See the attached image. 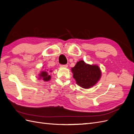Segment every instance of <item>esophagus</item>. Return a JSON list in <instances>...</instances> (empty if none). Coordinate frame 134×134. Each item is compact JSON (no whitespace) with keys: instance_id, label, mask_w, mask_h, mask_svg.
Here are the masks:
<instances>
[{"instance_id":"esophagus-1","label":"esophagus","mask_w":134,"mask_h":134,"mask_svg":"<svg viewBox=\"0 0 134 134\" xmlns=\"http://www.w3.org/2000/svg\"><path fill=\"white\" fill-rule=\"evenodd\" d=\"M60 66L62 67H66H66H68V65H67V64H63V65L60 64Z\"/></svg>"}]
</instances>
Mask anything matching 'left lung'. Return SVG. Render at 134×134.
Returning a JSON list of instances; mask_svg holds the SVG:
<instances>
[{
    "label": "left lung",
    "mask_w": 134,
    "mask_h": 134,
    "mask_svg": "<svg viewBox=\"0 0 134 134\" xmlns=\"http://www.w3.org/2000/svg\"><path fill=\"white\" fill-rule=\"evenodd\" d=\"M71 71L76 84L85 89L94 86L101 76V71L98 66L87 64L82 60L77 62Z\"/></svg>",
    "instance_id": "1"
}]
</instances>
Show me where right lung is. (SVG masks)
<instances>
[{
    "mask_svg": "<svg viewBox=\"0 0 134 134\" xmlns=\"http://www.w3.org/2000/svg\"><path fill=\"white\" fill-rule=\"evenodd\" d=\"M49 72H51V71H42L39 74L38 79H42L44 81H48L51 79V76L49 75Z\"/></svg>",
    "mask_w": 134,
    "mask_h": 134,
    "instance_id": "add662e5",
    "label": "right lung"
}]
</instances>
